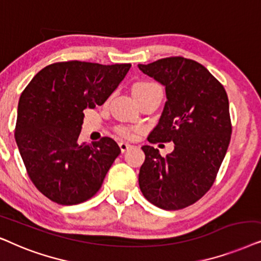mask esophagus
<instances>
[{
  "label": "esophagus",
  "instance_id": "obj_1",
  "mask_svg": "<svg viewBox=\"0 0 261 261\" xmlns=\"http://www.w3.org/2000/svg\"><path fill=\"white\" fill-rule=\"evenodd\" d=\"M119 148H120L121 152H125V151L128 150V149L131 148V144L125 143V142H119Z\"/></svg>",
  "mask_w": 261,
  "mask_h": 261
}]
</instances>
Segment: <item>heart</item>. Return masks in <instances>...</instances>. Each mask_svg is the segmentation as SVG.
Here are the masks:
<instances>
[{
  "label": "heart",
  "mask_w": 261,
  "mask_h": 261,
  "mask_svg": "<svg viewBox=\"0 0 261 261\" xmlns=\"http://www.w3.org/2000/svg\"><path fill=\"white\" fill-rule=\"evenodd\" d=\"M156 88H160V86L158 85V83H155L152 81H142V82H138V83H136V85H135L134 93L148 92V90H152V89H156ZM117 131H118V134L121 135V136H124V137H131V136H133V130H131V128L127 127V126L117 127Z\"/></svg>",
  "instance_id": "b5f03b06"
}]
</instances>
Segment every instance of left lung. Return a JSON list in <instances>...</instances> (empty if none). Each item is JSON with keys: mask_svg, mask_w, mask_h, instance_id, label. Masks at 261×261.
<instances>
[{"mask_svg": "<svg viewBox=\"0 0 261 261\" xmlns=\"http://www.w3.org/2000/svg\"><path fill=\"white\" fill-rule=\"evenodd\" d=\"M138 68L166 87L165 109L148 141L174 143L166 158L151 145L142 147L140 189L160 209H184L211 189L227 152L231 136L227 92L205 67L180 56Z\"/></svg>", "mask_w": 261, "mask_h": 261, "instance_id": "obj_1", "label": "left lung"}]
</instances>
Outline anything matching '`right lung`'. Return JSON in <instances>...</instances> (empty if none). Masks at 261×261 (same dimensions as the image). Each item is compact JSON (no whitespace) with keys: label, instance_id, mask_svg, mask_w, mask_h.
Here are the masks:
<instances>
[{"label":"right lung","instance_id":"right-lung-1","mask_svg":"<svg viewBox=\"0 0 261 261\" xmlns=\"http://www.w3.org/2000/svg\"><path fill=\"white\" fill-rule=\"evenodd\" d=\"M130 67L57 62L41 69L23 89L15 141L31 181L50 200L75 205L101 187L120 148L110 137L80 143L83 111L101 106Z\"/></svg>","mask_w":261,"mask_h":261}]
</instances>
